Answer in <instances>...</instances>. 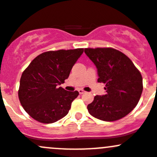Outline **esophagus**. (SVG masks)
Returning a JSON list of instances; mask_svg holds the SVG:
<instances>
[{"instance_id": "1", "label": "esophagus", "mask_w": 157, "mask_h": 157, "mask_svg": "<svg viewBox=\"0 0 157 157\" xmlns=\"http://www.w3.org/2000/svg\"><path fill=\"white\" fill-rule=\"evenodd\" d=\"M78 92H79V93H80V94H83V93H86V92H85L84 90H82V89H80V90H78Z\"/></svg>"}]
</instances>
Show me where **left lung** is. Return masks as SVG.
<instances>
[{
  "instance_id": "1",
  "label": "left lung",
  "mask_w": 157,
  "mask_h": 157,
  "mask_svg": "<svg viewBox=\"0 0 157 157\" xmlns=\"http://www.w3.org/2000/svg\"><path fill=\"white\" fill-rule=\"evenodd\" d=\"M84 52L96 67L98 82L103 83L106 90L87 105L89 113L105 121L126 116L137 105L143 91L140 73L129 58L116 49L85 48Z\"/></svg>"
}]
</instances>
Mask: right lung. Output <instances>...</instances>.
Returning <instances> with one entry per match:
<instances>
[{
	"label": "right lung",
	"mask_w": 157,
	"mask_h": 157,
	"mask_svg": "<svg viewBox=\"0 0 157 157\" xmlns=\"http://www.w3.org/2000/svg\"><path fill=\"white\" fill-rule=\"evenodd\" d=\"M83 48L50 51L38 55L23 71L18 91L22 106L36 121L54 123L67 115L77 91L60 85L68 78Z\"/></svg>",
	"instance_id": "1"
}]
</instances>
